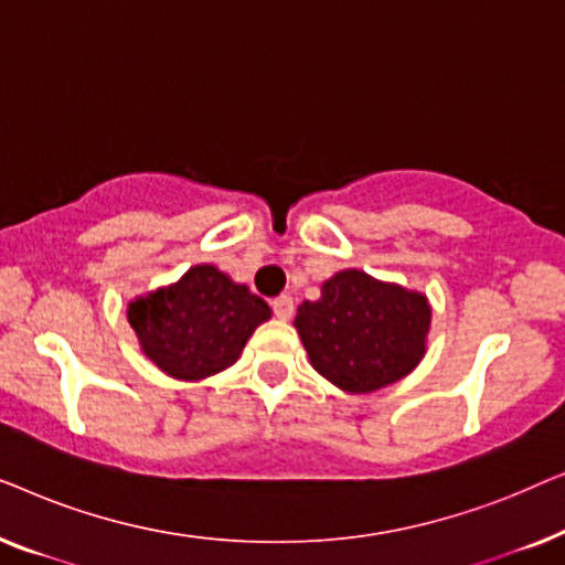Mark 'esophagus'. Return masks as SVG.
<instances>
[{
  "label": "esophagus",
  "mask_w": 565,
  "mask_h": 565,
  "mask_svg": "<svg viewBox=\"0 0 565 565\" xmlns=\"http://www.w3.org/2000/svg\"><path fill=\"white\" fill-rule=\"evenodd\" d=\"M269 306H273V313L277 316V319L285 321L292 316V298L290 296H277Z\"/></svg>",
  "instance_id": "1"
}]
</instances>
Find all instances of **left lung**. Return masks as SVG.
<instances>
[{
    "instance_id": "left-lung-1",
    "label": "left lung",
    "mask_w": 565,
    "mask_h": 565,
    "mask_svg": "<svg viewBox=\"0 0 565 565\" xmlns=\"http://www.w3.org/2000/svg\"><path fill=\"white\" fill-rule=\"evenodd\" d=\"M429 319L422 292L344 269L323 282L319 300H303L296 329L327 381L350 393H370L419 365Z\"/></svg>"
}]
</instances>
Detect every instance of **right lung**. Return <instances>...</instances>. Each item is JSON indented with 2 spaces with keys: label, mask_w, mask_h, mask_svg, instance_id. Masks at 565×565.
Wrapping results in <instances>:
<instances>
[{
  "label": "right lung",
  "mask_w": 565,
  "mask_h": 565,
  "mask_svg": "<svg viewBox=\"0 0 565 565\" xmlns=\"http://www.w3.org/2000/svg\"><path fill=\"white\" fill-rule=\"evenodd\" d=\"M269 306L213 265H198L180 282L134 300L128 321L143 352L180 381H200L234 365Z\"/></svg>",
  "instance_id": "add662e5"
}]
</instances>
